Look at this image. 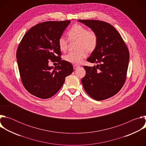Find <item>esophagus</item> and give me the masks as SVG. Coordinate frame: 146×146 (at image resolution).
Returning a JSON list of instances; mask_svg holds the SVG:
<instances>
[{
  "instance_id": "esophagus-1",
  "label": "esophagus",
  "mask_w": 146,
  "mask_h": 146,
  "mask_svg": "<svg viewBox=\"0 0 146 146\" xmlns=\"http://www.w3.org/2000/svg\"><path fill=\"white\" fill-rule=\"evenodd\" d=\"M79 66H78V65H73V68H74V69H76L77 68H78Z\"/></svg>"
}]
</instances>
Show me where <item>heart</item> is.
<instances>
[{"label": "heart", "instance_id": "b5f03b06", "mask_svg": "<svg viewBox=\"0 0 146 146\" xmlns=\"http://www.w3.org/2000/svg\"><path fill=\"white\" fill-rule=\"evenodd\" d=\"M70 41H77V52H72L65 56L67 62L74 65L80 64L87 56V52H94L98 46V37L96 33L93 31H88L87 28L80 24H74L67 33ZM58 44L60 51L65 52L68 47V41L64 37H60Z\"/></svg>", "mask_w": 146, "mask_h": 146}]
</instances>
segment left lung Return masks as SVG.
Segmentation results:
<instances>
[{
	"instance_id": "8db88e82",
	"label": "left lung",
	"mask_w": 146,
	"mask_h": 146,
	"mask_svg": "<svg viewBox=\"0 0 146 146\" xmlns=\"http://www.w3.org/2000/svg\"><path fill=\"white\" fill-rule=\"evenodd\" d=\"M95 31L98 37L96 50L87 58L93 67L84 66L86 76L81 80L86 92L96 100L117 94L126 80L129 53L119 33L111 25L99 20L78 19Z\"/></svg>"
}]
</instances>
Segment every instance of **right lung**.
I'll use <instances>...</instances> for the list:
<instances>
[{"label":"right lung","instance_id":"obj_1","mask_svg":"<svg viewBox=\"0 0 146 146\" xmlns=\"http://www.w3.org/2000/svg\"><path fill=\"white\" fill-rule=\"evenodd\" d=\"M69 20L47 21L31 28L17 48L16 58L22 82L32 95L41 99L54 96L63 86L65 77L73 72L69 62L61 60L58 41L69 25ZM49 60L57 61L54 68Z\"/></svg>","mask_w":146,"mask_h":146}]
</instances>
